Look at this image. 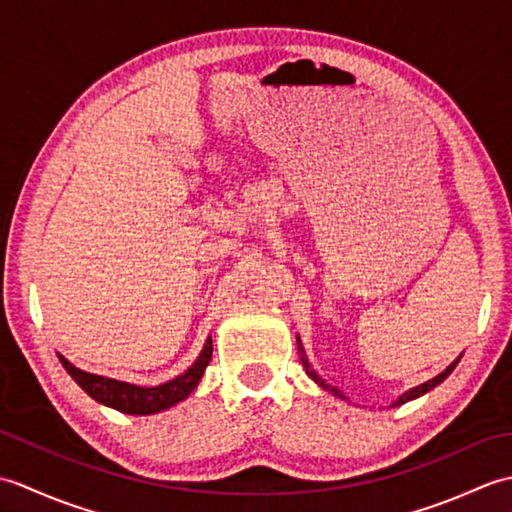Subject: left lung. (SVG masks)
Instances as JSON below:
<instances>
[{"label": "left lung", "instance_id": "1", "mask_svg": "<svg viewBox=\"0 0 512 512\" xmlns=\"http://www.w3.org/2000/svg\"><path fill=\"white\" fill-rule=\"evenodd\" d=\"M301 361H303V365H306V372L310 374V378H312V380H317V383H319V385H321L323 389H328V391H332V394H334V396H341V391H339V389H334V387H328V385H325V383H323V380H321V376H319L317 372H314V369H312V367L308 365V361H306V358H303V356H301ZM455 365H458V361H455V363H451V365H449L447 369H444V372H442V374H438L436 378H431V380H427V383H422V385H418V387H413V389H409L405 396H400V398L396 400V405H402V402H407V400H411V398H418V396H422V394H427V391H429V389H433V387H436L438 383H442V380H444V378H447V376H449V374L453 372V367H455ZM341 398H343V396H341ZM396 405H394V407H396Z\"/></svg>", "mask_w": 512, "mask_h": 512}]
</instances>
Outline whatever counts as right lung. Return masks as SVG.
I'll return each mask as SVG.
<instances>
[{
	"mask_svg": "<svg viewBox=\"0 0 512 512\" xmlns=\"http://www.w3.org/2000/svg\"><path fill=\"white\" fill-rule=\"evenodd\" d=\"M211 356H213V341L209 336L204 343L202 354L195 358V363L187 369V372L158 387H136L129 383H121V380H114V378L88 374L83 372V369L74 367L68 358H63L61 354H59V361L63 363L65 372L74 378V383L79 385L85 394L92 396L96 402H101V405H107L116 411L134 413V416H149V413L169 409L171 405H176V402L187 398L191 391L198 387L204 369L211 361Z\"/></svg>",
	"mask_w": 512,
	"mask_h": 512,
	"instance_id": "1",
	"label": "right lung"
}]
</instances>
